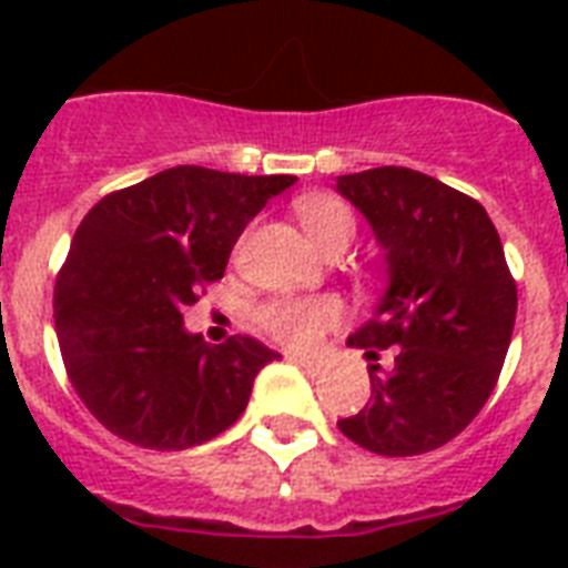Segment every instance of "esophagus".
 Instances as JSON below:
<instances>
[{"mask_svg": "<svg viewBox=\"0 0 568 568\" xmlns=\"http://www.w3.org/2000/svg\"><path fill=\"white\" fill-rule=\"evenodd\" d=\"M288 359H292L294 365H301V368H303V372H306V374H321V372H324V363H321V359H312V356L288 354Z\"/></svg>", "mask_w": 568, "mask_h": 568, "instance_id": "1", "label": "esophagus"}]
</instances>
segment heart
<instances>
[{"mask_svg":"<svg viewBox=\"0 0 568 568\" xmlns=\"http://www.w3.org/2000/svg\"><path fill=\"white\" fill-rule=\"evenodd\" d=\"M297 221L324 253L336 256L356 239L354 209L329 194L301 196L294 203ZM342 303L329 294L321 297H271L256 306V324L267 336L288 347H312L342 324Z\"/></svg>","mask_w":568,"mask_h":568,"instance_id":"b5f03b06","label":"heart"}]
</instances>
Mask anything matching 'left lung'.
Masks as SVG:
<instances>
[{
    "mask_svg": "<svg viewBox=\"0 0 568 568\" xmlns=\"http://www.w3.org/2000/svg\"><path fill=\"white\" fill-rule=\"evenodd\" d=\"M388 258L379 312L351 347L372 365V397L338 430L383 457L442 448L471 424L501 377L519 292L501 239L475 196L409 168L338 176Z\"/></svg>",
    "mask_w": 568,
    "mask_h": 568,
    "instance_id": "8db88e82",
    "label": "left lung"
}]
</instances>
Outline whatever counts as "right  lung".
Here are the masks:
<instances>
[{
  "label": "right lung",
  "mask_w": 568,
  "mask_h": 568,
  "mask_svg": "<svg viewBox=\"0 0 568 568\" xmlns=\"http://www.w3.org/2000/svg\"><path fill=\"white\" fill-rule=\"evenodd\" d=\"M294 176L180 164L111 191L84 214L55 280L67 377L114 436L153 450L203 445L239 422L258 368L250 336L205 345L182 310L217 283L253 217Z\"/></svg>",
  "instance_id": "add662e5"
}]
</instances>
